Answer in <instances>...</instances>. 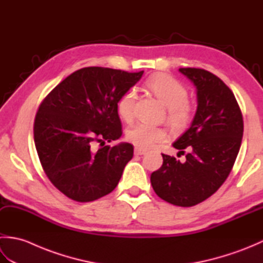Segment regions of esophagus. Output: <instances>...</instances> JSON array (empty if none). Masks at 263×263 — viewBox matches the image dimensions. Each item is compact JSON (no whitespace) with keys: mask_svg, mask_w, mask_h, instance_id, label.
<instances>
[{"mask_svg":"<svg viewBox=\"0 0 263 263\" xmlns=\"http://www.w3.org/2000/svg\"><path fill=\"white\" fill-rule=\"evenodd\" d=\"M144 154H146V150H142V149H139V148L135 149V155H137V156H141V155H144Z\"/></svg>","mask_w":263,"mask_h":263,"instance_id":"34e87169","label":"esophagus"}]
</instances>
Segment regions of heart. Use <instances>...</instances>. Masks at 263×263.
Here are the masks:
<instances>
[{"label": "heart", "mask_w": 263, "mask_h": 263, "mask_svg": "<svg viewBox=\"0 0 263 263\" xmlns=\"http://www.w3.org/2000/svg\"><path fill=\"white\" fill-rule=\"evenodd\" d=\"M146 87L159 102L167 107V123L174 130L185 127L192 117V107L189 104L186 87L175 78L168 74L157 73L148 78ZM137 96L135 91L128 90L117 102V113L127 123L135 119V106ZM127 139L133 146L147 150L155 144L164 142L167 133L161 127L137 124L127 131Z\"/></svg>", "instance_id": "b5f03b06"}]
</instances>
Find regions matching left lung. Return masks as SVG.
<instances>
[{
	"label": "left lung",
	"mask_w": 263,
	"mask_h": 263,
	"mask_svg": "<svg viewBox=\"0 0 263 263\" xmlns=\"http://www.w3.org/2000/svg\"><path fill=\"white\" fill-rule=\"evenodd\" d=\"M197 88V111L187 130L173 143L184 154L181 163L163 154V165L150 176L160 199L192 206L211 197L230 175L243 137V117L233 91L203 69L182 68Z\"/></svg>",
	"instance_id": "8db88e82"
}]
</instances>
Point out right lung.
Wrapping results in <instances>:
<instances>
[{"instance_id": "1", "label": "right lung", "mask_w": 263, "mask_h": 263, "mask_svg": "<svg viewBox=\"0 0 263 263\" xmlns=\"http://www.w3.org/2000/svg\"><path fill=\"white\" fill-rule=\"evenodd\" d=\"M142 74L83 68L59 83L39 106L33 123L38 157L49 181L68 198L90 202L119 184L133 146L103 144L122 136L117 102ZM96 143L102 148H95Z\"/></svg>"}]
</instances>
